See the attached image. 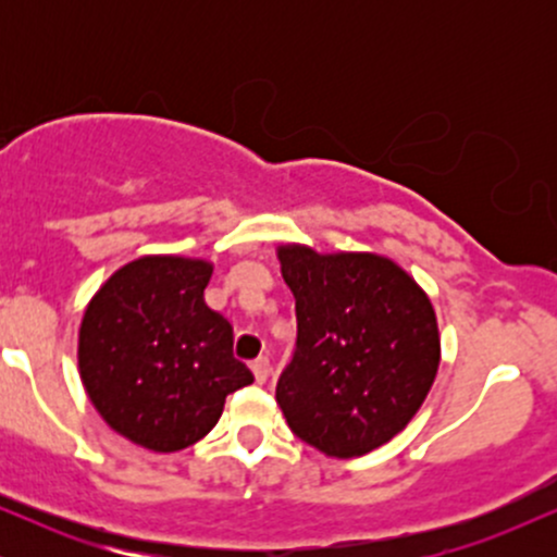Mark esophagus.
Returning a JSON list of instances; mask_svg holds the SVG:
<instances>
[{"instance_id": "1", "label": "esophagus", "mask_w": 557, "mask_h": 557, "mask_svg": "<svg viewBox=\"0 0 557 557\" xmlns=\"http://www.w3.org/2000/svg\"><path fill=\"white\" fill-rule=\"evenodd\" d=\"M251 372H253V380H257L259 385H264V382L270 380V361H267L264 356L257 361H251Z\"/></svg>"}]
</instances>
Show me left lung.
<instances>
[{
	"mask_svg": "<svg viewBox=\"0 0 557 557\" xmlns=\"http://www.w3.org/2000/svg\"><path fill=\"white\" fill-rule=\"evenodd\" d=\"M296 296L298 341L274 398L296 437L330 458H359L417 417L440 367L430 296L393 259L277 246Z\"/></svg>",
	"mask_w": 557,
	"mask_h": 557,
	"instance_id": "1",
	"label": "left lung"
}]
</instances>
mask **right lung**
<instances>
[{
	"label": "right lung",
	"instance_id": "right-lung-1",
	"mask_svg": "<svg viewBox=\"0 0 557 557\" xmlns=\"http://www.w3.org/2000/svg\"><path fill=\"white\" fill-rule=\"evenodd\" d=\"M214 264L149 253L110 274L83 311L78 372L99 417L125 440L177 453L214 430L225 398L253 382L233 327L203 300Z\"/></svg>",
	"mask_w": 557,
	"mask_h": 557
}]
</instances>
